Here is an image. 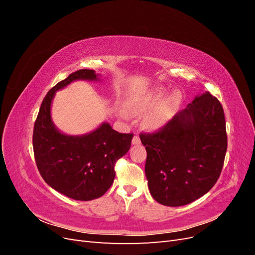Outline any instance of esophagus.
I'll return each instance as SVG.
<instances>
[{
    "label": "esophagus",
    "mask_w": 255,
    "mask_h": 255,
    "mask_svg": "<svg viewBox=\"0 0 255 255\" xmlns=\"http://www.w3.org/2000/svg\"><path fill=\"white\" fill-rule=\"evenodd\" d=\"M133 144H140V138L138 136H134L133 137V140H132Z\"/></svg>",
    "instance_id": "obj_1"
}]
</instances>
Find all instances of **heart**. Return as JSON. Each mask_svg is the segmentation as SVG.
Masks as SVG:
<instances>
[{"label":"heart","mask_w":255,"mask_h":255,"mask_svg":"<svg viewBox=\"0 0 255 255\" xmlns=\"http://www.w3.org/2000/svg\"><path fill=\"white\" fill-rule=\"evenodd\" d=\"M166 94V87H154L141 95L129 98L126 103V110L132 116H141L149 113L143 119L144 128L151 130V132L158 130L161 128H164L173 117L182 99L181 92L177 90L172 91L164 99ZM120 115L123 118L128 117L127 114L123 112H120Z\"/></svg>","instance_id":"heart-1"}]
</instances>
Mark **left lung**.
I'll use <instances>...</instances> for the list:
<instances>
[{"label": "left lung", "mask_w": 255, "mask_h": 255, "mask_svg": "<svg viewBox=\"0 0 255 255\" xmlns=\"http://www.w3.org/2000/svg\"><path fill=\"white\" fill-rule=\"evenodd\" d=\"M144 172L153 199L182 206L204 196L217 182L228 146L223 109L210 92L197 96L153 134H141Z\"/></svg>", "instance_id": "8db88e82"}]
</instances>
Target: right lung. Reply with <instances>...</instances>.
<instances>
[{
    "label": "right lung",
    "instance_id": "add662e5",
    "mask_svg": "<svg viewBox=\"0 0 255 255\" xmlns=\"http://www.w3.org/2000/svg\"><path fill=\"white\" fill-rule=\"evenodd\" d=\"M95 70L82 69L56 84L44 97L34 126L33 148L38 170L53 189L89 201L102 197L115 179V164L130 148L133 134H121L109 122L84 135H67L55 127L51 105L56 91L74 81H100Z\"/></svg>",
    "mask_w": 255,
    "mask_h": 255
}]
</instances>
